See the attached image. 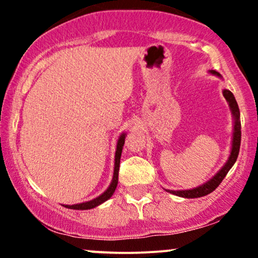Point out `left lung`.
I'll use <instances>...</instances> for the list:
<instances>
[{
	"label": "left lung",
	"instance_id": "1",
	"mask_svg": "<svg viewBox=\"0 0 258 258\" xmlns=\"http://www.w3.org/2000/svg\"><path fill=\"white\" fill-rule=\"evenodd\" d=\"M216 75H220L217 72H211ZM224 98L229 103L230 109H232L233 116L235 119V125H234V136H233V148L232 153H230L229 159H228L227 164L222 167V170L218 172L212 179H210L209 182H206L205 184L198 186V188L189 189V190H167L168 193H172L177 197L186 198V199H193V198H200L205 197V195L212 193L218 185L221 184V182L223 180L224 177L227 176L228 171L232 168V166L235 164L236 159H238L239 150H240V142H241V123H240V111H239L238 103H236L235 97L230 91L224 90L223 91Z\"/></svg>",
	"mask_w": 258,
	"mask_h": 258
}]
</instances>
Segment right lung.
Segmentation results:
<instances>
[{"label": "right lung", "instance_id": "1", "mask_svg": "<svg viewBox=\"0 0 258 258\" xmlns=\"http://www.w3.org/2000/svg\"><path fill=\"white\" fill-rule=\"evenodd\" d=\"M123 143H125V135H121V137L117 142V147H116V154H115V168H114V177H112V182L111 184L109 185V188L103 193L100 197L96 198V199L88 201V203H82V204H76V205H65V207L68 209H73V210H88V209H93V207L100 205L102 203H104L114 194L115 189H116L117 185V180H119V167H120V159H121V152H122V147Z\"/></svg>", "mask_w": 258, "mask_h": 258}]
</instances>
